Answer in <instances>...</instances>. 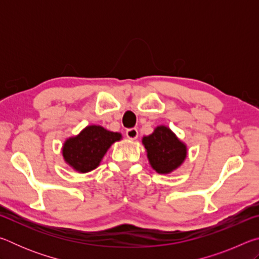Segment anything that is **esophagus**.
<instances>
[{"mask_svg":"<svg viewBox=\"0 0 259 259\" xmlns=\"http://www.w3.org/2000/svg\"><path fill=\"white\" fill-rule=\"evenodd\" d=\"M125 135H126V138H129L131 140H135V139H137V137H138V130L136 128L128 129L125 131Z\"/></svg>","mask_w":259,"mask_h":259,"instance_id":"esophagus-1","label":"esophagus"}]
</instances>
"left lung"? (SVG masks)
Returning <instances> with one entry per match:
<instances>
[{
  "mask_svg": "<svg viewBox=\"0 0 259 259\" xmlns=\"http://www.w3.org/2000/svg\"><path fill=\"white\" fill-rule=\"evenodd\" d=\"M147 159L157 174L166 175L181 166L187 155L185 144L168 126L159 125L153 134L143 137Z\"/></svg>",
  "mask_w": 259,
  "mask_h": 259,
  "instance_id": "8db88e82",
  "label": "left lung"
}]
</instances>
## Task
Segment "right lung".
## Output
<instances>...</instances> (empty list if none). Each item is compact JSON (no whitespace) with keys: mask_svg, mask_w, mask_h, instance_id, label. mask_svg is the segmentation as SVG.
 Wrapping results in <instances>:
<instances>
[{"mask_svg":"<svg viewBox=\"0 0 259 259\" xmlns=\"http://www.w3.org/2000/svg\"><path fill=\"white\" fill-rule=\"evenodd\" d=\"M121 138L119 133L108 131L100 125H88L64 143V160L76 171L89 172L99 165L112 144Z\"/></svg>","mask_w":259,"mask_h":259,"instance_id":"right-lung-1","label":"right lung"}]
</instances>
